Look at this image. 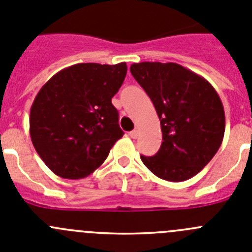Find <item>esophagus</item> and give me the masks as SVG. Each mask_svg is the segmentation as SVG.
<instances>
[{
    "label": "esophagus",
    "mask_w": 252,
    "mask_h": 252,
    "mask_svg": "<svg viewBox=\"0 0 252 252\" xmlns=\"http://www.w3.org/2000/svg\"><path fill=\"white\" fill-rule=\"evenodd\" d=\"M128 135H130L131 138H137L138 131H137V130H133V131H131V132L128 133Z\"/></svg>",
    "instance_id": "1"
}]
</instances>
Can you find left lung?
Wrapping results in <instances>:
<instances>
[{"mask_svg":"<svg viewBox=\"0 0 252 252\" xmlns=\"http://www.w3.org/2000/svg\"><path fill=\"white\" fill-rule=\"evenodd\" d=\"M131 73L146 91L160 119L162 144L141 156L166 181L189 180L215 156L225 133V111L216 90L202 76L174 62L132 63Z\"/></svg>","mask_w":252,"mask_h":252,"instance_id":"8db88e82","label":"left lung"}]
</instances>
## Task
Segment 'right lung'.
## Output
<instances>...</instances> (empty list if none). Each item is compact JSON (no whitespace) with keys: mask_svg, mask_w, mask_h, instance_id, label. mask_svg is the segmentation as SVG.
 Segmentation results:
<instances>
[{"mask_svg":"<svg viewBox=\"0 0 252 252\" xmlns=\"http://www.w3.org/2000/svg\"><path fill=\"white\" fill-rule=\"evenodd\" d=\"M126 73V62L77 63L41 87L30 111V135L37 154L57 176H89L124 136L111 100Z\"/></svg>","mask_w":252,"mask_h":252,"instance_id":"obj_1","label":"right lung"}]
</instances>
